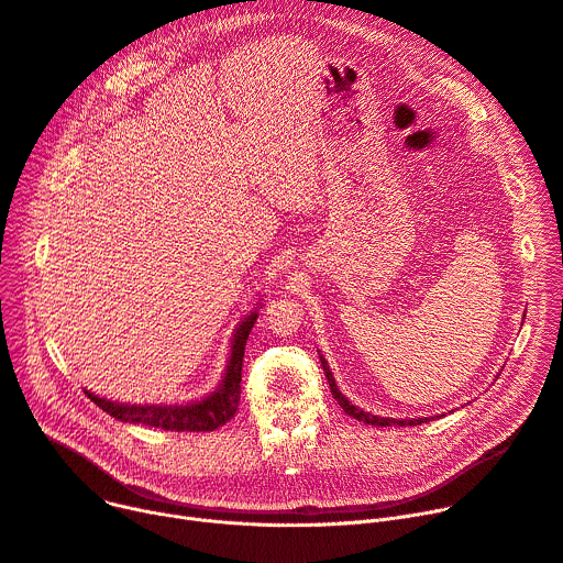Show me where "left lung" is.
Segmentation results:
<instances>
[{
  "instance_id": "1",
  "label": "left lung",
  "mask_w": 563,
  "mask_h": 563,
  "mask_svg": "<svg viewBox=\"0 0 563 563\" xmlns=\"http://www.w3.org/2000/svg\"><path fill=\"white\" fill-rule=\"evenodd\" d=\"M319 361H321V367H323V374H327V378H329V386H331V395H333V399L342 406V410L346 412V416H351V418H356L358 422H365V424H372V427H416V424H422V422H429V420H433V418H410V420H395V418H380V416H372V412H367V410H363V408H358V406H353L342 393H340V388H338V383H335V376H333V372H331V367H329V361L321 356L319 353Z\"/></svg>"
}]
</instances>
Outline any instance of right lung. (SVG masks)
I'll list each match as a JSON object with an SVG mask.
<instances>
[{"label":"right lung","mask_w":563,"mask_h":563,"mask_svg":"<svg viewBox=\"0 0 563 563\" xmlns=\"http://www.w3.org/2000/svg\"><path fill=\"white\" fill-rule=\"evenodd\" d=\"M257 308L260 303L253 308V312H249L240 323H236L223 378L217 390L207 397L191 404H123L98 397L91 390H84V395L96 406H100L104 412H109L111 418L121 422L147 424L164 431H214L223 427L236 412V406H240L242 361L246 340L257 319Z\"/></svg>","instance_id":"1"}]
</instances>
